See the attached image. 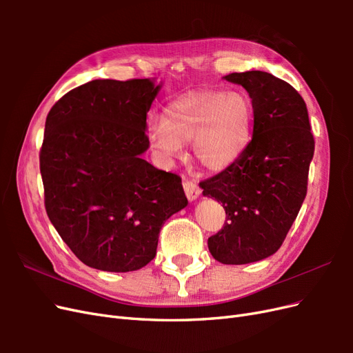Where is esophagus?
<instances>
[{
	"label": "esophagus",
	"instance_id": "34e87169",
	"mask_svg": "<svg viewBox=\"0 0 353 353\" xmlns=\"http://www.w3.org/2000/svg\"><path fill=\"white\" fill-rule=\"evenodd\" d=\"M184 191H185V196L190 201L196 200L199 196H200V188L196 183H193V181H184Z\"/></svg>",
	"mask_w": 353,
	"mask_h": 353
}]
</instances>
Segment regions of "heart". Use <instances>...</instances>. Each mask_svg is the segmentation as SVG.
Returning <instances> with one entry per match:
<instances>
[{"instance_id":"1","label":"heart","mask_w":353,"mask_h":353,"mask_svg":"<svg viewBox=\"0 0 353 353\" xmlns=\"http://www.w3.org/2000/svg\"><path fill=\"white\" fill-rule=\"evenodd\" d=\"M254 109L239 91H196L170 101L162 119L148 123V140L165 163L193 141L197 162L213 172L234 165L252 143Z\"/></svg>"}]
</instances>
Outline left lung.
<instances>
[{"instance_id": "left-lung-1", "label": "left lung", "mask_w": 353, "mask_h": 353, "mask_svg": "<svg viewBox=\"0 0 353 353\" xmlns=\"http://www.w3.org/2000/svg\"><path fill=\"white\" fill-rule=\"evenodd\" d=\"M223 79L249 92L253 137L236 163L200 187L227 213L225 225L208 240L209 252L221 263L244 265L281 248L306 196L315 141L306 104L290 83L261 70Z\"/></svg>"}]
</instances>
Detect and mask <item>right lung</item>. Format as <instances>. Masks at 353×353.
<instances>
[{
	"instance_id": "right-lung-1",
	"label": "right lung",
	"mask_w": 353,
	"mask_h": 353,
	"mask_svg": "<svg viewBox=\"0 0 353 353\" xmlns=\"http://www.w3.org/2000/svg\"><path fill=\"white\" fill-rule=\"evenodd\" d=\"M160 88L154 79H95L63 95L47 116L39 153L47 215L91 268H143L163 223L188 205L181 178L141 157Z\"/></svg>"
}]
</instances>
